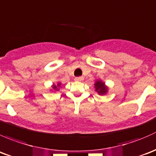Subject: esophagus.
Masks as SVG:
<instances>
[{"instance_id":"esophagus-1","label":"esophagus","mask_w":156,"mask_h":156,"mask_svg":"<svg viewBox=\"0 0 156 156\" xmlns=\"http://www.w3.org/2000/svg\"><path fill=\"white\" fill-rule=\"evenodd\" d=\"M84 80V77L83 76H79V77H76L74 79L75 81H77V82H81Z\"/></svg>"}]
</instances>
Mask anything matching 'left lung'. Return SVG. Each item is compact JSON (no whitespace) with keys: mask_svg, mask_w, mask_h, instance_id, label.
Returning <instances> with one entry per match:
<instances>
[{"mask_svg":"<svg viewBox=\"0 0 156 156\" xmlns=\"http://www.w3.org/2000/svg\"><path fill=\"white\" fill-rule=\"evenodd\" d=\"M94 90L100 95H104L108 92V87L105 85V83L101 80H98L94 83Z\"/></svg>","mask_w":156,"mask_h":156,"instance_id":"left-lung-1","label":"left lung"}]
</instances>
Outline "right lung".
I'll use <instances>...</instances> for the list:
<instances>
[{"label": "right lung", "mask_w": 156, "mask_h": 156, "mask_svg": "<svg viewBox=\"0 0 156 156\" xmlns=\"http://www.w3.org/2000/svg\"><path fill=\"white\" fill-rule=\"evenodd\" d=\"M61 85H62V83H60V82H58V84H53L52 86V91H58L59 90V87H60L61 86Z\"/></svg>", "instance_id": "right-lung-1"}]
</instances>
